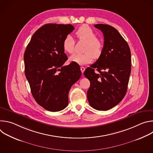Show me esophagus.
I'll list each match as a JSON object with an SVG mask.
<instances>
[{
  "mask_svg": "<svg viewBox=\"0 0 153 153\" xmlns=\"http://www.w3.org/2000/svg\"><path fill=\"white\" fill-rule=\"evenodd\" d=\"M80 70H81L82 73H83V72H84V71H85V67H80Z\"/></svg>",
  "mask_w": 153,
  "mask_h": 153,
  "instance_id": "obj_1",
  "label": "esophagus"
}]
</instances>
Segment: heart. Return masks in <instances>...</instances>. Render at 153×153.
<instances>
[{
    "label": "heart",
    "instance_id": "obj_1",
    "mask_svg": "<svg viewBox=\"0 0 153 153\" xmlns=\"http://www.w3.org/2000/svg\"><path fill=\"white\" fill-rule=\"evenodd\" d=\"M76 35L79 40L85 41L83 48L85 53L73 54L70 57V62L83 65L91 63L94 57L98 59L102 55L103 43L100 39L96 37L95 33L88 25H83L79 27L76 32ZM62 47L66 53H74L75 41L71 35L68 34L65 37L62 42Z\"/></svg>",
    "mask_w": 153,
    "mask_h": 153
}]
</instances>
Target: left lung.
<instances>
[{
	"mask_svg": "<svg viewBox=\"0 0 153 153\" xmlns=\"http://www.w3.org/2000/svg\"><path fill=\"white\" fill-rule=\"evenodd\" d=\"M94 27L103 33V52L83 74L90 81L87 91L89 104L97 110L106 111L120 103L126 94L131 68V51L112 26L99 24ZM94 69L99 73H95Z\"/></svg>",
	"mask_w": 153,
	"mask_h": 153,
	"instance_id": "obj_1",
	"label": "left lung"
}]
</instances>
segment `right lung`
Returning <instances> with one entry per match:
<instances>
[{
  "mask_svg": "<svg viewBox=\"0 0 153 153\" xmlns=\"http://www.w3.org/2000/svg\"><path fill=\"white\" fill-rule=\"evenodd\" d=\"M74 30L71 24H45L33 35L24 53L25 76L36 102L45 110L59 111L68 104V93L80 77L79 65L68 59L62 42Z\"/></svg>",
  "mask_w": 153,
  "mask_h": 153,
  "instance_id": "obj_1",
  "label": "right lung"
}]
</instances>
